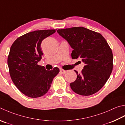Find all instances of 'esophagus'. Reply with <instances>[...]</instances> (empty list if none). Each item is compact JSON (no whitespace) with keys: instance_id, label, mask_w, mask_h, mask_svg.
Wrapping results in <instances>:
<instances>
[{"instance_id":"obj_1","label":"esophagus","mask_w":125,"mask_h":125,"mask_svg":"<svg viewBox=\"0 0 125 125\" xmlns=\"http://www.w3.org/2000/svg\"><path fill=\"white\" fill-rule=\"evenodd\" d=\"M67 72H66L65 70H63V69H60V73H61V74H65V73Z\"/></svg>"}]
</instances>
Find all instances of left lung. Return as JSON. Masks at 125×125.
<instances>
[{
    "instance_id": "8db88e82",
    "label": "left lung",
    "mask_w": 125,
    "mask_h": 125,
    "mask_svg": "<svg viewBox=\"0 0 125 125\" xmlns=\"http://www.w3.org/2000/svg\"><path fill=\"white\" fill-rule=\"evenodd\" d=\"M73 49V59L81 58L85 65L77 79L70 83L76 93L84 96L96 93L106 83L113 67L111 48L101 34L83 27L57 30Z\"/></svg>"
}]
</instances>
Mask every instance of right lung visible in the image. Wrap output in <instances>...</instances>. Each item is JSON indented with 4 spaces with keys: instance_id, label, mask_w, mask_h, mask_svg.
I'll use <instances>...</instances> for the list:
<instances>
[{
    "instance_id": "obj_1",
    "label": "right lung",
    "mask_w": 125,
    "mask_h": 125,
    "mask_svg": "<svg viewBox=\"0 0 125 125\" xmlns=\"http://www.w3.org/2000/svg\"><path fill=\"white\" fill-rule=\"evenodd\" d=\"M56 31L30 32L19 37L11 46L7 58L10 75L16 87L27 96L36 98L45 94L53 78L60 72L57 67L47 70L37 64L43 54L42 42Z\"/></svg>"
}]
</instances>
